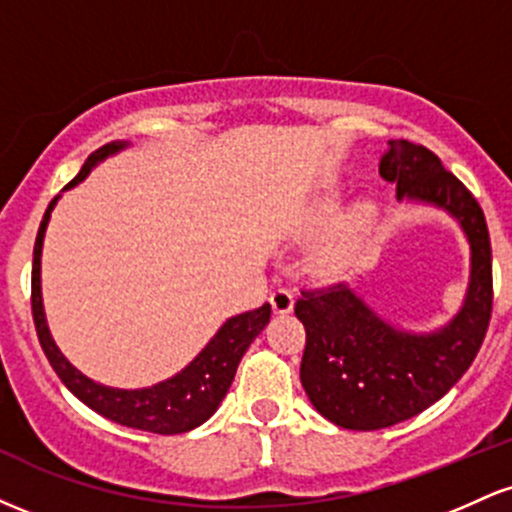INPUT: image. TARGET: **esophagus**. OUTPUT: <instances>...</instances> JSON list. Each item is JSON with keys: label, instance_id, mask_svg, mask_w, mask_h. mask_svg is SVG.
<instances>
[{"label": "esophagus", "instance_id": "esophagus-1", "mask_svg": "<svg viewBox=\"0 0 512 512\" xmlns=\"http://www.w3.org/2000/svg\"><path fill=\"white\" fill-rule=\"evenodd\" d=\"M269 303H272L274 313H279V315L291 313V310H293V291H289V289H276L272 293V298H269Z\"/></svg>", "mask_w": 512, "mask_h": 512}]
</instances>
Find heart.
<instances>
[{
	"label": "heart",
	"instance_id": "obj_1",
	"mask_svg": "<svg viewBox=\"0 0 512 512\" xmlns=\"http://www.w3.org/2000/svg\"><path fill=\"white\" fill-rule=\"evenodd\" d=\"M334 209H337V197H327L325 202L320 204V216H330ZM373 219H375V204L361 202L349 216H346L344 236H356V233H361Z\"/></svg>",
	"mask_w": 512,
	"mask_h": 512
}]
</instances>
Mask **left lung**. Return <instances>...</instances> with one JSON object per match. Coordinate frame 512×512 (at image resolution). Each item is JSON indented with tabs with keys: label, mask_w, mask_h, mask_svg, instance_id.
Here are the masks:
<instances>
[{
	"label": "left lung",
	"mask_w": 512,
	"mask_h": 512,
	"mask_svg": "<svg viewBox=\"0 0 512 512\" xmlns=\"http://www.w3.org/2000/svg\"><path fill=\"white\" fill-rule=\"evenodd\" d=\"M380 175L399 202L443 209L469 243V284L462 308L433 332L390 325L346 284L301 291L305 327L301 383L313 407L351 431L395 426L438 402L477 358L491 320V240L472 192L426 146L387 144Z\"/></svg>",
	"instance_id": "8db88e82"
}]
</instances>
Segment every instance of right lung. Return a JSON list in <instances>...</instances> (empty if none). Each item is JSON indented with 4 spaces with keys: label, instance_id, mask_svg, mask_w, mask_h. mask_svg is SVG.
Wrapping results in <instances>:
<instances>
[{
    "label": "right lung",
    "instance_id": "right-lung-1",
    "mask_svg": "<svg viewBox=\"0 0 512 512\" xmlns=\"http://www.w3.org/2000/svg\"><path fill=\"white\" fill-rule=\"evenodd\" d=\"M129 142H110L101 146L96 154L86 158L84 168L79 175L69 182L64 190H72L81 180L91 173L98 163L105 161L108 156L117 151L127 149ZM57 195L45 211L43 221H40L38 238H35L33 248V320L35 330H38L40 346H43L45 356H48L50 366L60 375V380L67 385V390L74 397H79L88 409L98 411L105 419L115 421V424L127 428H139V431L161 433V436H173V433H187L192 428L202 426L204 421L219 409L221 399L226 397L228 387H231L240 358H243L248 346L255 342V337L267 327L269 315H272V305L264 303L262 308L248 310L236 317H228L219 327V332L211 337V342L204 346L199 354L187 363L180 373L173 378L163 380L151 387H139V390H120V387H108L96 383V380L86 378L81 370H76L67 356L57 349L55 339H52L48 320H45L43 308V289H40V257H43V238L45 228H48L50 214L55 209Z\"/></svg>",
    "mask_w": 512,
    "mask_h": 512
}]
</instances>
